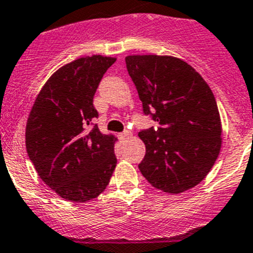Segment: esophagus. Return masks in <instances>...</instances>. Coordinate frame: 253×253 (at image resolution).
<instances>
[{"label":"esophagus","mask_w":253,"mask_h":253,"mask_svg":"<svg viewBox=\"0 0 253 253\" xmlns=\"http://www.w3.org/2000/svg\"><path fill=\"white\" fill-rule=\"evenodd\" d=\"M131 136V133L130 131H123V133L119 134V139L122 140V142H124V140H126V139H129Z\"/></svg>","instance_id":"esophagus-1"}]
</instances>
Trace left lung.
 I'll list each match as a JSON object with an SVG mask.
<instances>
[{
    "mask_svg": "<svg viewBox=\"0 0 253 253\" xmlns=\"http://www.w3.org/2000/svg\"><path fill=\"white\" fill-rule=\"evenodd\" d=\"M125 62L144 114L159 124L157 130L138 134L145 144L140 172L167 193L193 188L210 173L221 150V118L212 90L177 57L131 55Z\"/></svg>",
    "mask_w": 253,
    "mask_h": 253,
    "instance_id": "left-lung-1",
    "label": "left lung"
}]
</instances>
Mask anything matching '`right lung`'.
<instances>
[{
	"label": "right lung",
	"mask_w": 253,
	"mask_h": 253,
	"mask_svg": "<svg viewBox=\"0 0 253 253\" xmlns=\"http://www.w3.org/2000/svg\"><path fill=\"white\" fill-rule=\"evenodd\" d=\"M115 57L92 55L64 65L37 95L26 124V149L37 174L71 202L96 198L110 182L114 135L100 133L94 95Z\"/></svg>",
	"instance_id": "add662e5"
}]
</instances>
